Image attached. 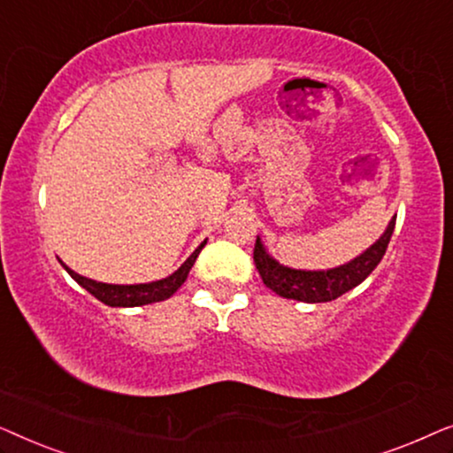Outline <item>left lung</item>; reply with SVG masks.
Segmentation results:
<instances>
[{"instance_id":"8db88e82","label":"left lung","mask_w":453,"mask_h":453,"mask_svg":"<svg viewBox=\"0 0 453 453\" xmlns=\"http://www.w3.org/2000/svg\"><path fill=\"white\" fill-rule=\"evenodd\" d=\"M394 225L395 219L389 220V225L381 237L373 245L367 247L361 256H357L355 259H350V262L342 265H336V268H288V265L280 264L278 259L270 256L259 237L256 241V250H253V262H256V268L265 287L274 290L276 295L284 296V299H295L303 303H327L358 287L377 268V264L386 256L388 243L394 233Z\"/></svg>"}]
</instances>
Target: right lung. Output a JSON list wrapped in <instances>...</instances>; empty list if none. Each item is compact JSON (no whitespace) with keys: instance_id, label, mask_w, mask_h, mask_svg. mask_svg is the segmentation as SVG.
I'll list each match as a JSON object with an SVG mask.
<instances>
[{"instance_id":"right-lung-1","label":"right lung","mask_w":453,"mask_h":453,"mask_svg":"<svg viewBox=\"0 0 453 453\" xmlns=\"http://www.w3.org/2000/svg\"><path fill=\"white\" fill-rule=\"evenodd\" d=\"M206 245V241L196 247V251L185 259V262L179 265V268L173 272L171 276L160 278V280L144 282V284H107V282H96L92 278H86L78 272H73L70 265H65L59 259V264L64 265L67 274H70L73 280H76L80 287L88 290L92 296H96L98 301L104 303L109 307H140V305H150V303H158L169 299L181 288V284L188 280V274L191 265L196 264V257L200 256L202 247Z\"/></svg>"}]
</instances>
